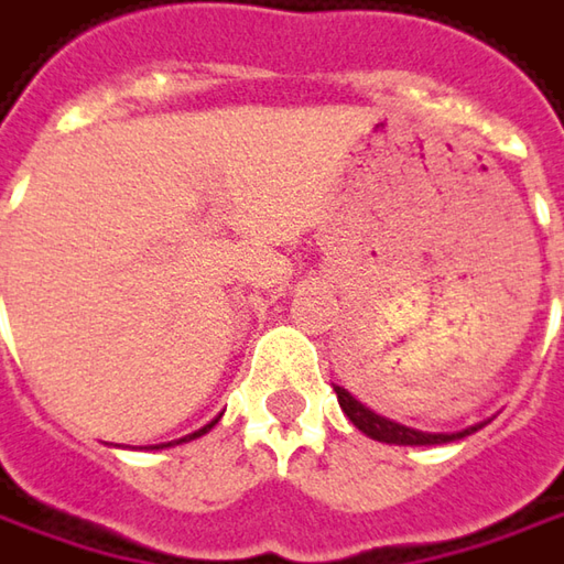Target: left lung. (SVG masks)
<instances>
[{"label": "left lung", "mask_w": 564, "mask_h": 564, "mask_svg": "<svg viewBox=\"0 0 564 564\" xmlns=\"http://www.w3.org/2000/svg\"><path fill=\"white\" fill-rule=\"evenodd\" d=\"M334 391H337V404H340V410L350 416V423H354L359 432H366L369 438H376V442H388V445H445V442L464 438V435H470V432H477L479 429V426H470V429H464V432H452V435L406 429L401 426V423H391V420L379 416L376 410H369V406L359 404L347 388L334 384Z\"/></svg>", "instance_id": "8db88e82"}]
</instances>
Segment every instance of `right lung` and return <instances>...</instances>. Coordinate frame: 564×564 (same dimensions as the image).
Returning <instances> with one entry per match:
<instances>
[{
    "mask_svg": "<svg viewBox=\"0 0 564 564\" xmlns=\"http://www.w3.org/2000/svg\"><path fill=\"white\" fill-rule=\"evenodd\" d=\"M210 426H214V423H210ZM210 426H205V429H198V432H192V435H202V432H208ZM192 435H185V438H192ZM185 438H180V442H185Z\"/></svg>",
    "mask_w": 564,
    "mask_h": 564,
    "instance_id": "obj_1",
    "label": "right lung"
}]
</instances>
